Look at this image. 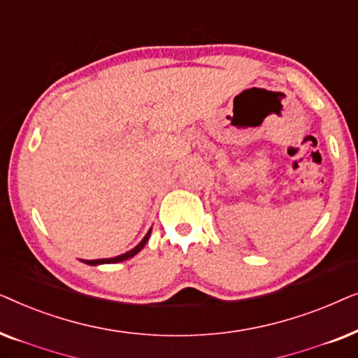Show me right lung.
<instances>
[{"label":"right lung","instance_id":"1","mask_svg":"<svg viewBox=\"0 0 358 358\" xmlns=\"http://www.w3.org/2000/svg\"><path fill=\"white\" fill-rule=\"evenodd\" d=\"M150 233H151V229L148 233H146V236L141 239V243L138 244V246L136 248H134L131 249V251H129V252H125V254H122V256H117V257H110V259H96V261H85L86 264H90V266H97V264H115V262H122V261H127V259H130V257H134L135 254H138L141 249H143V246L146 244V241H148V238H150Z\"/></svg>","mask_w":358,"mask_h":358}]
</instances>
